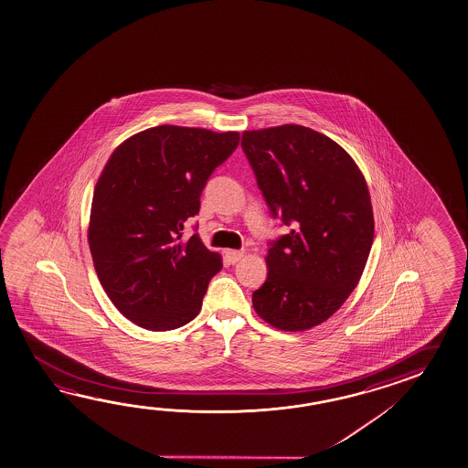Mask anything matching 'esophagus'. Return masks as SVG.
Masks as SVG:
<instances>
[{
  "instance_id": "1",
  "label": "esophagus",
  "mask_w": 468,
  "mask_h": 468,
  "mask_svg": "<svg viewBox=\"0 0 468 468\" xmlns=\"http://www.w3.org/2000/svg\"><path fill=\"white\" fill-rule=\"evenodd\" d=\"M225 256H227L229 263L235 265V263H239V260L245 256V251H239V250H227V251H225Z\"/></svg>"
}]
</instances>
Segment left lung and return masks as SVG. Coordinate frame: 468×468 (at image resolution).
<instances>
[{"instance_id": "left-lung-1", "label": "left lung", "mask_w": 468, "mask_h": 468, "mask_svg": "<svg viewBox=\"0 0 468 468\" xmlns=\"http://www.w3.org/2000/svg\"><path fill=\"white\" fill-rule=\"evenodd\" d=\"M241 147L271 215L292 227L268 250L253 308L280 331L318 326L345 304L369 258L366 178L339 144L304 125L245 131Z\"/></svg>"}]
</instances>
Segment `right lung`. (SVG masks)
Segmentation results:
<instances>
[{
	"instance_id": "1",
	"label": "right lung",
	"mask_w": 468,
	"mask_h": 468,
	"mask_svg": "<svg viewBox=\"0 0 468 468\" xmlns=\"http://www.w3.org/2000/svg\"><path fill=\"white\" fill-rule=\"evenodd\" d=\"M239 142V133L157 125L107 160L90 205L89 248L109 300L133 324L170 331L200 313L221 256L182 231Z\"/></svg>"
}]
</instances>
